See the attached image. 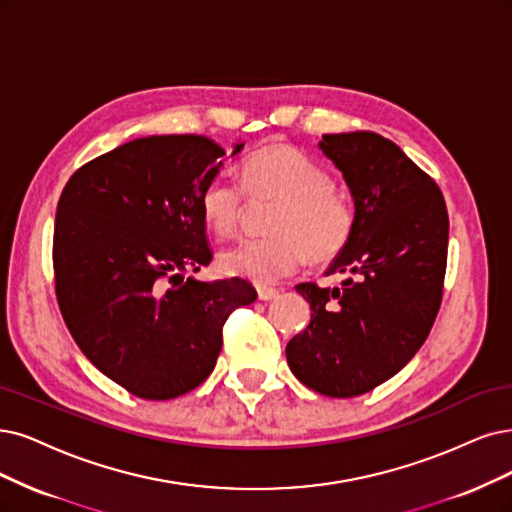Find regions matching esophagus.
<instances>
[{
	"label": "esophagus",
	"instance_id": "obj_1",
	"mask_svg": "<svg viewBox=\"0 0 512 512\" xmlns=\"http://www.w3.org/2000/svg\"><path fill=\"white\" fill-rule=\"evenodd\" d=\"M257 295L261 301H270V299H276L280 295V291L274 287H257Z\"/></svg>",
	"mask_w": 512,
	"mask_h": 512
}]
</instances>
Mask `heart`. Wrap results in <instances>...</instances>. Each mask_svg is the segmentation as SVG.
Segmentation results:
<instances>
[{"label":"heart","mask_w":512,"mask_h":512,"mask_svg":"<svg viewBox=\"0 0 512 512\" xmlns=\"http://www.w3.org/2000/svg\"><path fill=\"white\" fill-rule=\"evenodd\" d=\"M251 200L276 198L268 223L272 236L246 238L225 249L221 270L270 285L314 257L342 255L356 227L352 200L333 185L329 170L295 147L274 143L251 151L240 164V183L215 177L202 187L200 215L211 232L232 236Z\"/></svg>","instance_id":"obj_1"}]
</instances>
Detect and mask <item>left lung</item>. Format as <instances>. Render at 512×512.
Here are the masks:
<instances>
[{"label":"left lung","mask_w":512,"mask_h":512,"mask_svg":"<svg viewBox=\"0 0 512 512\" xmlns=\"http://www.w3.org/2000/svg\"><path fill=\"white\" fill-rule=\"evenodd\" d=\"M323 154L350 187L356 227L327 274L342 287L301 282L310 325L287 344L301 384L350 399L384 384L422 348L439 314L449 217L439 185L377 132L323 135Z\"/></svg>","instance_id":"left-lung-1"}]
</instances>
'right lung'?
I'll return each mask as SVG.
<instances>
[{"label": "right lung", "instance_id": "obj_1", "mask_svg": "<svg viewBox=\"0 0 512 512\" xmlns=\"http://www.w3.org/2000/svg\"><path fill=\"white\" fill-rule=\"evenodd\" d=\"M223 156L204 135L135 139L75 170L56 206L52 266L65 325L94 367L145 401L200 386L227 316L257 299L244 278H183L213 259L200 194Z\"/></svg>", "mask_w": 512, "mask_h": 512}]
</instances>
